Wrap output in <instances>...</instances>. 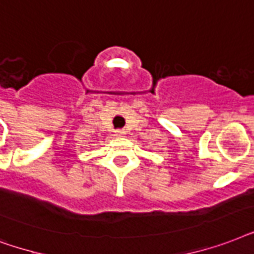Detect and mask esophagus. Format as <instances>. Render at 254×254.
<instances>
[{
    "mask_svg": "<svg viewBox=\"0 0 254 254\" xmlns=\"http://www.w3.org/2000/svg\"><path fill=\"white\" fill-rule=\"evenodd\" d=\"M125 135H126L125 129H117V131H115V136L122 137V136H125Z\"/></svg>",
    "mask_w": 254,
    "mask_h": 254,
    "instance_id": "1",
    "label": "esophagus"
}]
</instances>
